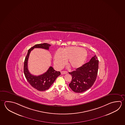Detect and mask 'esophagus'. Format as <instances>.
<instances>
[{
	"label": "esophagus",
	"mask_w": 125,
	"mask_h": 125,
	"mask_svg": "<svg viewBox=\"0 0 125 125\" xmlns=\"http://www.w3.org/2000/svg\"><path fill=\"white\" fill-rule=\"evenodd\" d=\"M61 74H66L67 73V72L66 71H62L61 72Z\"/></svg>",
	"instance_id": "obj_1"
}]
</instances>
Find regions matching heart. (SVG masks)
<instances>
[{
  "label": "heart",
  "instance_id": "b5f03b06",
  "mask_svg": "<svg viewBox=\"0 0 125 125\" xmlns=\"http://www.w3.org/2000/svg\"><path fill=\"white\" fill-rule=\"evenodd\" d=\"M87 52L77 46L66 47L62 52L58 50L54 54V64L58 68L62 67L68 59V64L75 69L81 67L86 60Z\"/></svg>",
  "mask_w": 125,
  "mask_h": 125
}]
</instances>
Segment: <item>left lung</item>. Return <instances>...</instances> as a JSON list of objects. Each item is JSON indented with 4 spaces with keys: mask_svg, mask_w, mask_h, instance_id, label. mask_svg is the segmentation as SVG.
<instances>
[{
    "mask_svg": "<svg viewBox=\"0 0 125 125\" xmlns=\"http://www.w3.org/2000/svg\"><path fill=\"white\" fill-rule=\"evenodd\" d=\"M99 60L96 55L89 62L69 73L72 76V81L69 86L73 92L82 93L93 86L97 75Z\"/></svg>",
    "mask_w": 125,
    "mask_h": 125,
    "instance_id": "obj_1",
    "label": "left lung"
}]
</instances>
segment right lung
<instances>
[{
    "label": "right lung",
    "instance_id": "obj_1",
    "mask_svg": "<svg viewBox=\"0 0 125 125\" xmlns=\"http://www.w3.org/2000/svg\"><path fill=\"white\" fill-rule=\"evenodd\" d=\"M51 46L47 43L37 44L30 48L28 51L27 54L25 57L24 65V73L26 79L30 85L37 90L45 91L50 88L55 80L61 73L59 71H55L52 66H50L48 71L43 74L39 76H34L30 73L28 68V61L31 51L34 48H41L49 50Z\"/></svg>",
    "mask_w": 125,
    "mask_h": 125
}]
</instances>
